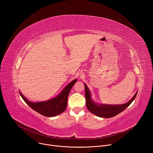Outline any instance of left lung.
Masks as SVG:
<instances>
[{
    "mask_svg": "<svg viewBox=\"0 0 153 153\" xmlns=\"http://www.w3.org/2000/svg\"><path fill=\"white\" fill-rule=\"evenodd\" d=\"M85 90L86 105L88 110L93 114L103 118L113 117L122 112L132 103L136 98L137 92L129 102L122 105H105L97 104L91 99V94L88 87L84 83Z\"/></svg>",
    "mask_w": 153,
    "mask_h": 153,
    "instance_id": "left-lung-1",
    "label": "left lung"
}]
</instances>
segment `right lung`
I'll list each match as a JSON object with an SVG mask.
<instances>
[{
  "instance_id": "1",
  "label": "right lung",
  "mask_w": 153,
  "mask_h": 153,
  "mask_svg": "<svg viewBox=\"0 0 153 153\" xmlns=\"http://www.w3.org/2000/svg\"><path fill=\"white\" fill-rule=\"evenodd\" d=\"M76 81L77 79H75L71 82L56 97L44 102H31L26 99L20 91L19 93L22 98L33 110L44 116L54 117L61 114L66 110L69 93Z\"/></svg>"
}]
</instances>
